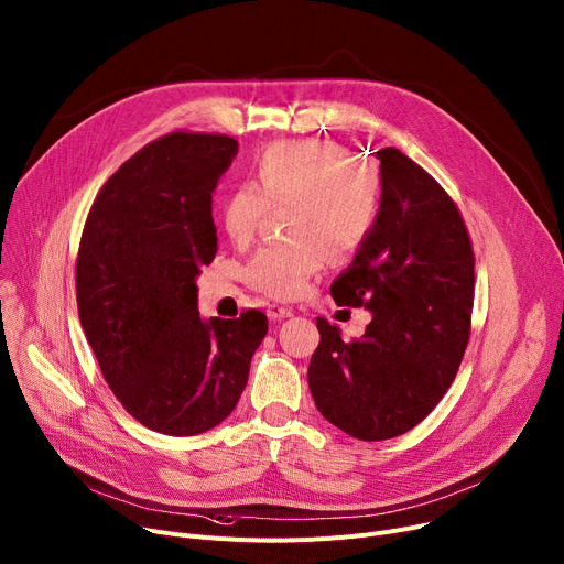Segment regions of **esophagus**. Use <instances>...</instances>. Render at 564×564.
Here are the masks:
<instances>
[{"label": "esophagus", "mask_w": 564, "mask_h": 564, "mask_svg": "<svg viewBox=\"0 0 564 564\" xmlns=\"http://www.w3.org/2000/svg\"><path fill=\"white\" fill-rule=\"evenodd\" d=\"M268 317H270V319L292 317V308H290V306H283V304H270V306H268Z\"/></svg>", "instance_id": "1"}]
</instances>
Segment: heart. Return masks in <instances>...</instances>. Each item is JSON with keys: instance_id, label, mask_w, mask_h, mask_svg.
<instances>
[{"instance_id": "heart-1", "label": "heart", "mask_w": 564, "mask_h": 564, "mask_svg": "<svg viewBox=\"0 0 564 564\" xmlns=\"http://www.w3.org/2000/svg\"><path fill=\"white\" fill-rule=\"evenodd\" d=\"M281 206L288 238L260 247L247 262L245 281L258 292L292 299L319 272L324 253L340 260L365 242L381 208V172L349 159L340 144L279 142L256 161L251 187H240L224 204V231L247 242L265 210Z\"/></svg>"}]
</instances>
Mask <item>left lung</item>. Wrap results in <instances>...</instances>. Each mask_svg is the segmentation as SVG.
<instances>
[{"mask_svg": "<svg viewBox=\"0 0 564 564\" xmlns=\"http://www.w3.org/2000/svg\"><path fill=\"white\" fill-rule=\"evenodd\" d=\"M377 159L379 217L330 285L337 306H365L371 322L345 343L317 317L308 367L317 410L367 442L403 435L440 403L463 362L474 308V251L456 202L397 147Z\"/></svg>", "mask_w": 564, "mask_h": 564, "instance_id": "8db88e82", "label": "left lung"}]
</instances>
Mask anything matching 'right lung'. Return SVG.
I'll return each instance as SVG.
<instances>
[{
    "instance_id": "add662e5",
    "label": "right lung",
    "mask_w": 564,
    "mask_h": 564,
    "mask_svg": "<svg viewBox=\"0 0 564 564\" xmlns=\"http://www.w3.org/2000/svg\"><path fill=\"white\" fill-rule=\"evenodd\" d=\"M238 140L174 131L97 193L77 253L84 333L112 394L142 426L197 435L231 415L268 333L256 308L202 322L197 274L217 253L213 193Z\"/></svg>"
}]
</instances>
